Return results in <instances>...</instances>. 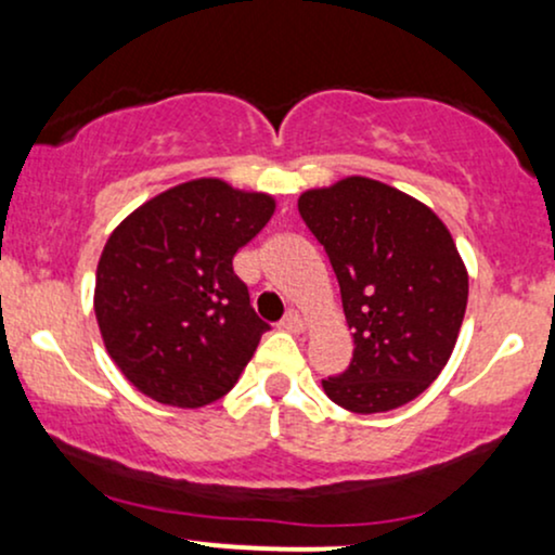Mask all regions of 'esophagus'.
I'll return each instance as SVG.
<instances>
[{
	"label": "esophagus",
	"instance_id": "1",
	"mask_svg": "<svg viewBox=\"0 0 555 555\" xmlns=\"http://www.w3.org/2000/svg\"><path fill=\"white\" fill-rule=\"evenodd\" d=\"M279 326H282L284 331H292V334H299V331L305 328V321L297 310H289V313L282 318V323H279Z\"/></svg>",
	"mask_w": 555,
	"mask_h": 555
}]
</instances>
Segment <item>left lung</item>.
<instances>
[{"label": "left lung", "instance_id": "8db88e82", "mask_svg": "<svg viewBox=\"0 0 555 555\" xmlns=\"http://www.w3.org/2000/svg\"><path fill=\"white\" fill-rule=\"evenodd\" d=\"M299 216L331 260L352 328L349 367L323 380L358 415L397 410L454 352L469 279L449 229L425 203L367 177L308 190Z\"/></svg>", "mask_w": 555, "mask_h": 555}]
</instances>
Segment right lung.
Returning <instances> with one entry per match:
<instances>
[{
    "mask_svg": "<svg viewBox=\"0 0 555 555\" xmlns=\"http://www.w3.org/2000/svg\"><path fill=\"white\" fill-rule=\"evenodd\" d=\"M276 201L203 177L151 197L112 232L93 310L109 358L140 393L195 410L237 384L269 331L232 258Z\"/></svg>",
    "mask_w": 555,
    "mask_h": 555,
    "instance_id": "1",
    "label": "right lung"
}]
</instances>
